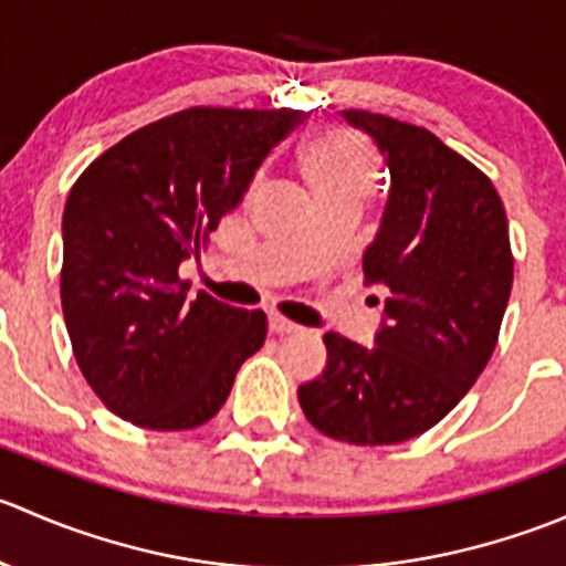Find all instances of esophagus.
I'll return each instance as SVG.
<instances>
[{"label": "esophagus", "mask_w": 566, "mask_h": 566, "mask_svg": "<svg viewBox=\"0 0 566 566\" xmlns=\"http://www.w3.org/2000/svg\"><path fill=\"white\" fill-rule=\"evenodd\" d=\"M298 328H301L298 323H293L290 317L279 315V312H273V315H271V331H273V334H293V331H298Z\"/></svg>", "instance_id": "obj_1"}]
</instances>
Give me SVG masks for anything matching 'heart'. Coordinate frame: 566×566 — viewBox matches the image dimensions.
I'll list each match as a JSON object with an SVG mask.
<instances>
[{"label":"heart","instance_id":"obj_1","mask_svg":"<svg viewBox=\"0 0 566 566\" xmlns=\"http://www.w3.org/2000/svg\"><path fill=\"white\" fill-rule=\"evenodd\" d=\"M301 169L315 191L325 199H356L367 202L380 182V161L367 139L347 128H331L312 136L301 147Z\"/></svg>","mask_w":566,"mask_h":566}]
</instances>
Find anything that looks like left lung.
Returning <instances> with one entry per match:
<instances>
[{
    "instance_id": "8db88e82",
    "label": "left lung",
    "mask_w": 566,
    "mask_h": 566,
    "mask_svg": "<svg viewBox=\"0 0 566 566\" xmlns=\"http://www.w3.org/2000/svg\"><path fill=\"white\" fill-rule=\"evenodd\" d=\"M342 117L373 136L391 172L380 232L364 251L367 282L389 290L386 325L373 347L325 334V373L298 399L323 436L384 447L436 427L476 384L499 342L515 256L504 202L482 169L419 125L367 108Z\"/></svg>"
}]
</instances>
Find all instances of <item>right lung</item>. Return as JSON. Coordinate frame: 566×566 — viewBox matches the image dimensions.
<instances>
[{"instance_id":"add662e5","label":"right lung","mask_w":566,"mask_h":566,"mask_svg":"<svg viewBox=\"0 0 566 566\" xmlns=\"http://www.w3.org/2000/svg\"><path fill=\"white\" fill-rule=\"evenodd\" d=\"M298 108L191 106L134 130L73 182L62 216L60 295L73 356L112 413L147 430H193L221 410L265 342L262 310L177 268L208 247Z\"/></svg>"}]
</instances>
